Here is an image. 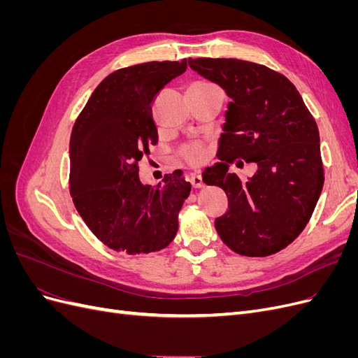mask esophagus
<instances>
[{"label":"esophagus","mask_w":358,"mask_h":358,"mask_svg":"<svg viewBox=\"0 0 358 358\" xmlns=\"http://www.w3.org/2000/svg\"><path fill=\"white\" fill-rule=\"evenodd\" d=\"M189 182H191L192 188H201L204 185L203 179H201V176L199 175V173H192V175L189 176Z\"/></svg>","instance_id":"34e87169"}]
</instances>
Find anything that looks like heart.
<instances>
[{"mask_svg":"<svg viewBox=\"0 0 358 358\" xmlns=\"http://www.w3.org/2000/svg\"><path fill=\"white\" fill-rule=\"evenodd\" d=\"M180 155L189 164H199L203 159V146L200 143H189L182 148Z\"/></svg>","mask_w":358,"mask_h":358,"instance_id":"1","label":"heart"}]
</instances>
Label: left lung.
Here are the masks:
<instances>
[{
    "instance_id": "8db88e82",
    "label": "left lung",
    "mask_w": 358,
    "mask_h": 358,
    "mask_svg": "<svg viewBox=\"0 0 358 358\" xmlns=\"http://www.w3.org/2000/svg\"><path fill=\"white\" fill-rule=\"evenodd\" d=\"M188 66L230 96L218 158L203 182L229 197L215 220L221 241L246 257H267L305 229L324 183L320 133L296 86L259 64L227 58L188 59ZM234 157L257 164L242 181L228 171Z\"/></svg>"
}]
</instances>
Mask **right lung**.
<instances>
[{
    "instance_id": "add662e5",
    "label": "right lung",
    "mask_w": 358,
    "mask_h": 358,
    "mask_svg": "<svg viewBox=\"0 0 358 358\" xmlns=\"http://www.w3.org/2000/svg\"><path fill=\"white\" fill-rule=\"evenodd\" d=\"M185 70L187 59L117 70L96 86L74 122L73 203L91 231L115 251L155 252L176 236L189 182L176 170L161 185H145L138 179V161L158 140L150 103Z\"/></svg>"
}]
</instances>
